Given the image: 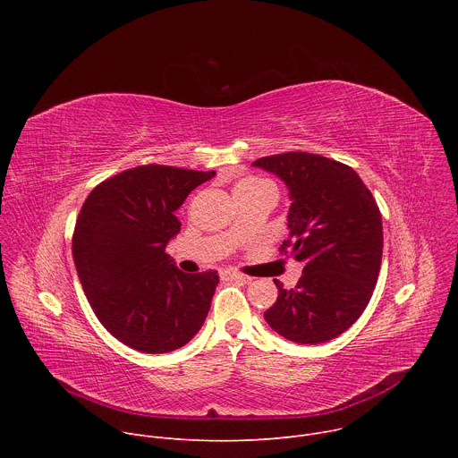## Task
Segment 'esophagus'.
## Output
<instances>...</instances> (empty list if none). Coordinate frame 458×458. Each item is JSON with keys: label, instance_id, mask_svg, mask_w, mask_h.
I'll return each instance as SVG.
<instances>
[{"label": "esophagus", "instance_id": "34e87169", "mask_svg": "<svg viewBox=\"0 0 458 458\" xmlns=\"http://www.w3.org/2000/svg\"><path fill=\"white\" fill-rule=\"evenodd\" d=\"M223 277H226V279H232V281H239V283H250V281H251L248 276H244V274H239V272H232V270H226V272H223Z\"/></svg>", "mask_w": 458, "mask_h": 458}]
</instances>
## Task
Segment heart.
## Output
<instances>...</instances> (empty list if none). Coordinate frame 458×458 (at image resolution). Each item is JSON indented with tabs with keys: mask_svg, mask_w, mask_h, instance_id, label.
Returning a JSON list of instances; mask_svg holds the SVG:
<instances>
[{
	"mask_svg": "<svg viewBox=\"0 0 458 458\" xmlns=\"http://www.w3.org/2000/svg\"><path fill=\"white\" fill-rule=\"evenodd\" d=\"M260 179H257V177H244V179H241L239 182H237V186H250V184H255V182H259Z\"/></svg>",
	"mask_w": 458,
	"mask_h": 458,
	"instance_id": "heart-1",
	"label": "heart"
}]
</instances>
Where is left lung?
<instances>
[{"label":"left lung","mask_w":458,"mask_h":458,"mask_svg":"<svg viewBox=\"0 0 458 458\" xmlns=\"http://www.w3.org/2000/svg\"><path fill=\"white\" fill-rule=\"evenodd\" d=\"M279 175L288 190L290 237L279 251L302 263L297 284L265 311L288 341L320 344L346 332L366 310L380 272L382 217L359 174L308 152L267 156L251 163Z\"/></svg>","instance_id":"8db88e82"}]
</instances>
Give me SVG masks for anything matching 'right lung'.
<instances>
[{
  "instance_id": "obj_1",
  "label": "right lung",
  "mask_w": 458,
  "mask_h": 458,
  "mask_svg": "<svg viewBox=\"0 0 458 458\" xmlns=\"http://www.w3.org/2000/svg\"><path fill=\"white\" fill-rule=\"evenodd\" d=\"M214 175L141 165L99 182L83 203L76 270L96 317L123 344L168 353L201 330L219 276L177 270L165 248L181 230L175 210Z\"/></svg>"
}]
</instances>
